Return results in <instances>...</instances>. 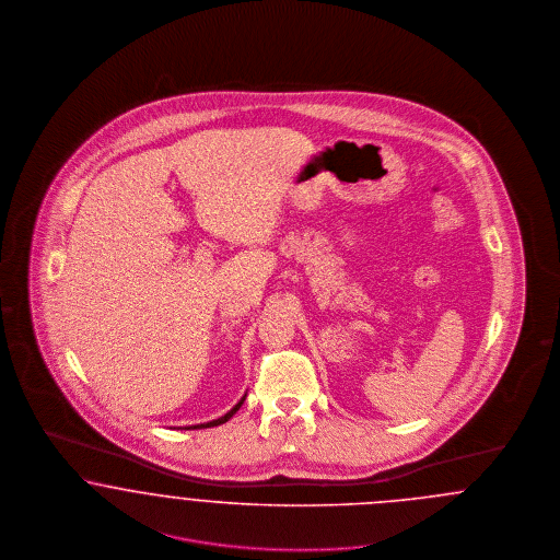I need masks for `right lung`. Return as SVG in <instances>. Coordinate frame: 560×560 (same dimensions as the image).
Instances as JSON below:
<instances>
[{"label": "right lung", "mask_w": 560, "mask_h": 560, "mask_svg": "<svg viewBox=\"0 0 560 560\" xmlns=\"http://www.w3.org/2000/svg\"><path fill=\"white\" fill-rule=\"evenodd\" d=\"M244 397L230 410V412L225 413V416H221V418H218V420H211V422H207V424H196V427H188V429H209V427H218V424H223V422H228L234 413L238 412L241 410V406H243Z\"/></svg>", "instance_id": "right-lung-1"}]
</instances>
